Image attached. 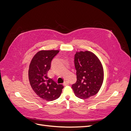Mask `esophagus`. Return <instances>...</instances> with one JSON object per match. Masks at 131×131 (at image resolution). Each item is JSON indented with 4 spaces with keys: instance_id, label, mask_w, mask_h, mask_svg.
I'll return each instance as SVG.
<instances>
[{
    "instance_id": "esophagus-1",
    "label": "esophagus",
    "mask_w": 131,
    "mask_h": 131,
    "mask_svg": "<svg viewBox=\"0 0 131 131\" xmlns=\"http://www.w3.org/2000/svg\"><path fill=\"white\" fill-rule=\"evenodd\" d=\"M68 85H69V83L67 81H65V82H64V83H63V85L64 86H67Z\"/></svg>"
}]
</instances>
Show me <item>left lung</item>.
Wrapping results in <instances>:
<instances>
[{
    "label": "left lung",
    "instance_id": "1",
    "mask_svg": "<svg viewBox=\"0 0 131 131\" xmlns=\"http://www.w3.org/2000/svg\"><path fill=\"white\" fill-rule=\"evenodd\" d=\"M77 80L72 88L75 95L87 99L97 94L104 78L103 68L100 59L90 51L77 52L74 56Z\"/></svg>",
    "mask_w": 131,
    "mask_h": 131
}]
</instances>
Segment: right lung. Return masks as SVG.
Instances as JSON below:
<instances>
[{
  "label": "right lung",
  "mask_w": 131,
  "mask_h": 131,
  "mask_svg": "<svg viewBox=\"0 0 131 131\" xmlns=\"http://www.w3.org/2000/svg\"><path fill=\"white\" fill-rule=\"evenodd\" d=\"M59 50L39 51L31 61L28 70L29 80L31 88L38 96L47 101L56 100L61 96L62 85L57 84L47 77L51 62Z\"/></svg>",
  "instance_id": "obj_1"
}]
</instances>
